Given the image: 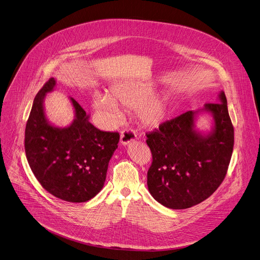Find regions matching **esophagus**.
<instances>
[{"label":"esophagus","instance_id":"34e87169","mask_svg":"<svg viewBox=\"0 0 260 260\" xmlns=\"http://www.w3.org/2000/svg\"><path fill=\"white\" fill-rule=\"evenodd\" d=\"M137 138V135L134 131H129V129H125L123 132H121L120 135V143L123 146L128 145L129 143H132L133 141H135Z\"/></svg>","mask_w":260,"mask_h":260}]
</instances>
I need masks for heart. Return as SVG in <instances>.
Instances as JSON below:
<instances>
[{"label":"heart","instance_id":"heart-1","mask_svg":"<svg viewBox=\"0 0 260 260\" xmlns=\"http://www.w3.org/2000/svg\"><path fill=\"white\" fill-rule=\"evenodd\" d=\"M154 88L141 82H125L111 88V95L96 92L93 96V106L107 114L112 122L121 116L119 106L125 109H137L138 120L146 127H156L167 118L170 109V98L166 93L151 95Z\"/></svg>","mask_w":260,"mask_h":260}]
</instances>
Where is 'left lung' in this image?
<instances>
[{
  "instance_id": "8db88e82",
  "label": "left lung",
  "mask_w": 260,
  "mask_h": 260,
  "mask_svg": "<svg viewBox=\"0 0 260 260\" xmlns=\"http://www.w3.org/2000/svg\"><path fill=\"white\" fill-rule=\"evenodd\" d=\"M201 112L213 117L209 132L197 128ZM146 136L152 153L147 185L161 205L172 209L192 207L207 199L224 180L233 150L234 131L223 91L218 103L187 111Z\"/></svg>"
}]
</instances>
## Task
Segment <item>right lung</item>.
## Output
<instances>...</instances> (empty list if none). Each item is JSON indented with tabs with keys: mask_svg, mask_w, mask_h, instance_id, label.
<instances>
[{
	"mask_svg": "<svg viewBox=\"0 0 260 260\" xmlns=\"http://www.w3.org/2000/svg\"><path fill=\"white\" fill-rule=\"evenodd\" d=\"M56 84L50 79L33 102L25 133L27 159L50 194L68 202H86L102 191L119 134L92 125L90 116L73 98H69L75 112L73 122L65 127L53 124L46 117L44 100Z\"/></svg>",
	"mask_w": 260,
	"mask_h": 260,
	"instance_id": "add662e5",
	"label": "right lung"
}]
</instances>
